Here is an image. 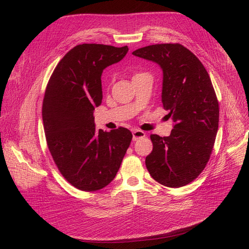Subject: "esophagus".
<instances>
[{
    "mask_svg": "<svg viewBox=\"0 0 249 249\" xmlns=\"http://www.w3.org/2000/svg\"><path fill=\"white\" fill-rule=\"evenodd\" d=\"M145 136V133L141 130H134L133 131V140L136 141L140 138H143Z\"/></svg>",
    "mask_w": 249,
    "mask_h": 249,
    "instance_id": "1",
    "label": "esophagus"
}]
</instances>
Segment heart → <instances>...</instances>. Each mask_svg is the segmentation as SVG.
<instances>
[{"label": "heart", "instance_id": "1", "mask_svg": "<svg viewBox=\"0 0 249 249\" xmlns=\"http://www.w3.org/2000/svg\"><path fill=\"white\" fill-rule=\"evenodd\" d=\"M136 74H139V73H135V74H134V76H136Z\"/></svg>", "mask_w": 249, "mask_h": 249}]
</instances>
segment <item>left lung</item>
<instances>
[{
	"label": "left lung",
	"mask_w": 249,
	"mask_h": 249,
	"mask_svg": "<svg viewBox=\"0 0 249 249\" xmlns=\"http://www.w3.org/2000/svg\"><path fill=\"white\" fill-rule=\"evenodd\" d=\"M133 55L161 66L162 104L175 123L170 136L150 135L146 168L161 185L183 187L205 169L214 147L219 105L212 82L199 59L179 43L153 44Z\"/></svg>",
	"instance_id": "1"
}]
</instances>
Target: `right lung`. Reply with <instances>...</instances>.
Returning <instances> with one entry per match:
<instances>
[{
  "label": "right lung",
  "instance_id": "1",
  "mask_svg": "<svg viewBox=\"0 0 249 249\" xmlns=\"http://www.w3.org/2000/svg\"><path fill=\"white\" fill-rule=\"evenodd\" d=\"M127 51L126 46L78 44L60 60L48 82L42 103L47 144L60 173L79 190L92 192L109 185L132 141L125 127L96 131L93 117L103 99V71Z\"/></svg>",
  "mask_w": 249,
  "mask_h": 249
}]
</instances>
